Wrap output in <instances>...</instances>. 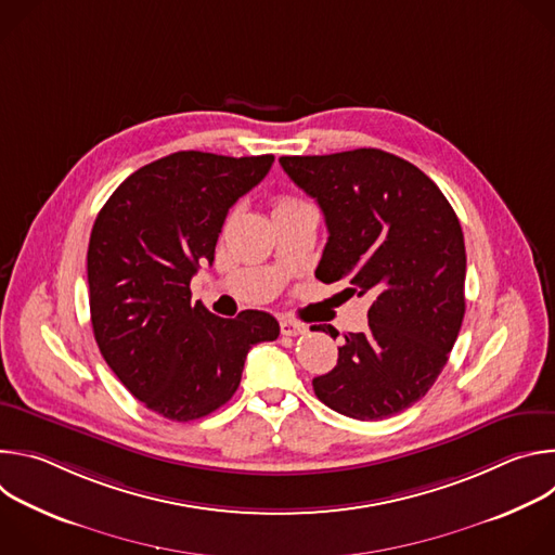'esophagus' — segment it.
<instances>
[{"instance_id":"34e87169","label":"esophagus","mask_w":555,"mask_h":555,"mask_svg":"<svg viewBox=\"0 0 555 555\" xmlns=\"http://www.w3.org/2000/svg\"><path fill=\"white\" fill-rule=\"evenodd\" d=\"M305 332H307L305 323L294 321V319H281V334L283 336H298V334H305Z\"/></svg>"}]
</instances>
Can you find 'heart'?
I'll use <instances>...</instances> for the list:
<instances>
[{
  "label": "heart",
  "mask_w": 555,
  "mask_h": 555,
  "mask_svg": "<svg viewBox=\"0 0 555 555\" xmlns=\"http://www.w3.org/2000/svg\"><path fill=\"white\" fill-rule=\"evenodd\" d=\"M292 204H300V202H296V199H289V197H283V199H279V202H276V208H283V206H292Z\"/></svg>",
  "instance_id": "b5f03b06"
}]
</instances>
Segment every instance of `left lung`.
<instances>
[{
	"label": "left lung",
	"mask_w": 555,
	"mask_h": 555,
	"mask_svg": "<svg viewBox=\"0 0 555 555\" xmlns=\"http://www.w3.org/2000/svg\"><path fill=\"white\" fill-rule=\"evenodd\" d=\"M279 163L325 215L330 240L315 279L371 298L369 330L345 336L338 364L313 377V392L362 422L411 409L446 366L465 313V244L450 202L382 149ZM313 330L338 336L332 325Z\"/></svg>",
	"instance_id": "obj_1"
}]
</instances>
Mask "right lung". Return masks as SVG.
I'll use <instances>...</instances> for the list:
<instances>
[{
  "mask_svg": "<svg viewBox=\"0 0 555 555\" xmlns=\"http://www.w3.org/2000/svg\"><path fill=\"white\" fill-rule=\"evenodd\" d=\"M274 155L178 151L131 173L101 208L88 248L96 345L149 411L191 422L223 406L248 351L279 338L274 315L219 319L191 300L212 263L230 206L270 171Z\"/></svg>",
  "mask_w": 555,
  "mask_h": 555,
  "instance_id": "add662e5",
  "label": "right lung"
}]
</instances>
